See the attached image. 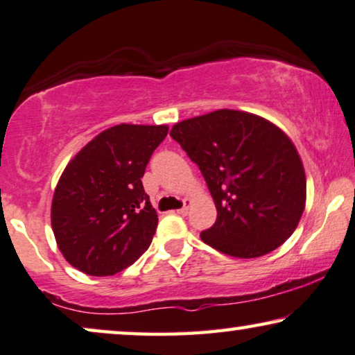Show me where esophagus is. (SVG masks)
Masks as SVG:
<instances>
[{
	"label": "esophagus",
	"mask_w": 355,
	"mask_h": 355,
	"mask_svg": "<svg viewBox=\"0 0 355 355\" xmlns=\"http://www.w3.org/2000/svg\"><path fill=\"white\" fill-rule=\"evenodd\" d=\"M188 209H190V201L185 200V201H183V206L177 212H178V214H182V216H187Z\"/></svg>",
	"instance_id": "1"
}]
</instances>
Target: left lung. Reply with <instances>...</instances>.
I'll return each instance as SVG.
<instances>
[{
	"label": "left lung",
	"mask_w": 355,
	"mask_h": 355,
	"mask_svg": "<svg viewBox=\"0 0 355 355\" xmlns=\"http://www.w3.org/2000/svg\"><path fill=\"white\" fill-rule=\"evenodd\" d=\"M170 136L198 165L217 219L201 240L235 258L263 257L286 242L305 207L306 180L292 141L261 116L216 110L180 121Z\"/></svg>",
	"instance_id": "obj_1"
}]
</instances>
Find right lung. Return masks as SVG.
Masks as SVG:
<instances>
[{"label": "right lung", "instance_id": "1", "mask_svg": "<svg viewBox=\"0 0 355 355\" xmlns=\"http://www.w3.org/2000/svg\"><path fill=\"white\" fill-rule=\"evenodd\" d=\"M167 131L164 125H116L66 165L51 202V227L71 266L112 276L149 248L159 219L141 178Z\"/></svg>", "mask_w": 355, "mask_h": 355}]
</instances>
